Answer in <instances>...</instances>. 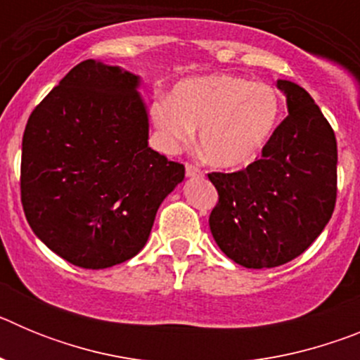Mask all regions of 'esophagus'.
<instances>
[{
    "instance_id": "esophagus-1",
    "label": "esophagus",
    "mask_w": 360,
    "mask_h": 360,
    "mask_svg": "<svg viewBox=\"0 0 360 360\" xmlns=\"http://www.w3.org/2000/svg\"><path fill=\"white\" fill-rule=\"evenodd\" d=\"M186 174H187V176H189V178L202 176V171H200L195 164H186Z\"/></svg>"
}]
</instances>
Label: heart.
<instances>
[{"mask_svg":"<svg viewBox=\"0 0 360 360\" xmlns=\"http://www.w3.org/2000/svg\"><path fill=\"white\" fill-rule=\"evenodd\" d=\"M151 119L171 149L187 146L200 129V151L219 169L252 164L281 122V95L274 86L231 73L186 79L171 101H158Z\"/></svg>","mask_w":360,"mask_h":360,"instance_id":"heart-1","label":"heart"}]
</instances>
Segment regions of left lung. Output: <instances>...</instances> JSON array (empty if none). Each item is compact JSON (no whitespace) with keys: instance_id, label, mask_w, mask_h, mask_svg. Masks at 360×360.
Wrapping results in <instances>:
<instances>
[{"instance_id":"left-lung-1","label":"left lung","mask_w":360,"mask_h":360,"mask_svg":"<svg viewBox=\"0 0 360 360\" xmlns=\"http://www.w3.org/2000/svg\"><path fill=\"white\" fill-rule=\"evenodd\" d=\"M288 117L262 157L236 173H211L218 203L209 216L221 252L245 269H272L310 247L332 218L337 141L304 88L279 79Z\"/></svg>"}]
</instances>
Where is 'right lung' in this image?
<instances>
[{
	"mask_svg": "<svg viewBox=\"0 0 360 360\" xmlns=\"http://www.w3.org/2000/svg\"><path fill=\"white\" fill-rule=\"evenodd\" d=\"M141 77L120 66H73L32 111L21 151V203L50 250L108 269L144 249L160 203L186 167L148 146Z\"/></svg>",
	"mask_w": 360,
	"mask_h": 360,
	"instance_id": "obj_1",
	"label": "right lung"
}]
</instances>
